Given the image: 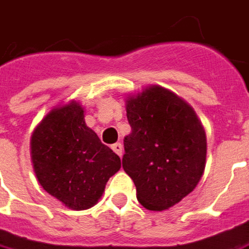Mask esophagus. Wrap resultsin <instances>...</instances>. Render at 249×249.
<instances>
[{"instance_id":"34e87169","label":"esophagus","mask_w":249,"mask_h":249,"mask_svg":"<svg viewBox=\"0 0 249 249\" xmlns=\"http://www.w3.org/2000/svg\"><path fill=\"white\" fill-rule=\"evenodd\" d=\"M112 149L116 152V154L119 155V156H123L124 148H123V144H121V142H116V144H113Z\"/></svg>"}]
</instances>
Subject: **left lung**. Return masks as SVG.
Instances as JSON below:
<instances>
[{"mask_svg":"<svg viewBox=\"0 0 249 249\" xmlns=\"http://www.w3.org/2000/svg\"><path fill=\"white\" fill-rule=\"evenodd\" d=\"M130 132L123 168L145 209H170L197 187L206 164V133L183 98L158 85L125 98Z\"/></svg>","mask_w":249,"mask_h":249,"instance_id":"left-lung-1","label":"left lung"}]
</instances>
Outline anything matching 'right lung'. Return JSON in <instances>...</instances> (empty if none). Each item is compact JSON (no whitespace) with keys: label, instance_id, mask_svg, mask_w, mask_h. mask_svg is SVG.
<instances>
[{"label":"right lung","instance_id":"obj_1","mask_svg":"<svg viewBox=\"0 0 249 249\" xmlns=\"http://www.w3.org/2000/svg\"><path fill=\"white\" fill-rule=\"evenodd\" d=\"M31 159L40 186L72 210L93 208L121 160L85 123L70 101L47 113L31 136Z\"/></svg>","mask_w":249,"mask_h":249}]
</instances>
